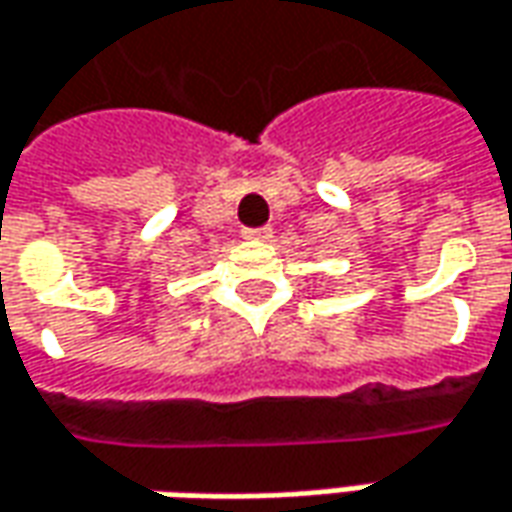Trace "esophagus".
<instances>
[{"instance_id":"1","label":"esophagus","mask_w":512,"mask_h":512,"mask_svg":"<svg viewBox=\"0 0 512 512\" xmlns=\"http://www.w3.org/2000/svg\"><path fill=\"white\" fill-rule=\"evenodd\" d=\"M243 238H249V241H269V238H271V229H269V227L243 229Z\"/></svg>"}]
</instances>
